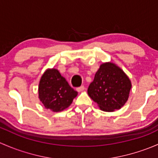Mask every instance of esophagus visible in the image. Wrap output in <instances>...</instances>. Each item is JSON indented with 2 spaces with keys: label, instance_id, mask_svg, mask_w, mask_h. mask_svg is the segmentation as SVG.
I'll list each match as a JSON object with an SVG mask.
<instances>
[{
  "label": "esophagus",
  "instance_id": "obj_1",
  "mask_svg": "<svg viewBox=\"0 0 158 158\" xmlns=\"http://www.w3.org/2000/svg\"><path fill=\"white\" fill-rule=\"evenodd\" d=\"M84 89H85V87H84V86H81L80 87H77V92H82V91L84 90Z\"/></svg>",
  "mask_w": 158,
  "mask_h": 158
}]
</instances>
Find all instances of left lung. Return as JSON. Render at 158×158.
I'll return each mask as SVG.
<instances>
[{
  "label": "left lung",
  "instance_id": "1",
  "mask_svg": "<svg viewBox=\"0 0 158 158\" xmlns=\"http://www.w3.org/2000/svg\"><path fill=\"white\" fill-rule=\"evenodd\" d=\"M131 82L127 74L115 63L109 61L100 64L87 94L104 112L121 109L127 102Z\"/></svg>",
  "mask_w": 158,
  "mask_h": 158
}]
</instances>
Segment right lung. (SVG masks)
<instances>
[{
    "instance_id": "obj_1",
    "label": "right lung",
    "mask_w": 158,
    "mask_h": 158,
    "mask_svg": "<svg viewBox=\"0 0 158 158\" xmlns=\"http://www.w3.org/2000/svg\"><path fill=\"white\" fill-rule=\"evenodd\" d=\"M38 91L39 99L44 106L55 113L67 109L77 95L55 68H48L43 73Z\"/></svg>"
}]
</instances>
